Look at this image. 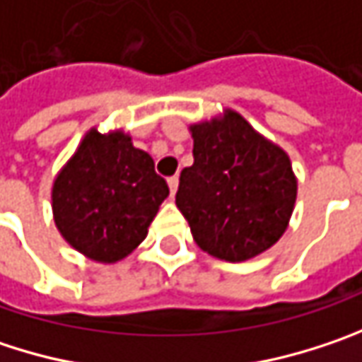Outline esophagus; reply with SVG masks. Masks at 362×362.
I'll return each instance as SVG.
<instances>
[{"instance_id": "obj_1", "label": "esophagus", "mask_w": 362, "mask_h": 362, "mask_svg": "<svg viewBox=\"0 0 362 362\" xmlns=\"http://www.w3.org/2000/svg\"><path fill=\"white\" fill-rule=\"evenodd\" d=\"M168 189H170V195L175 197L177 189H179V177H170V179H168Z\"/></svg>"}]
</instances>
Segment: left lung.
<instances>
[{
	"instance_id": "1",
	"label": "left lung",
	"mask_w": 362,
	"mask_h": 362,
	"mask_svg": "<svg viewBox=\"0 0 362 362\" xmlns=\"http://www.w3.org/2000/svg\"><path fill=\"white\" fill-rule=\"evenodd\" d=\"M194 165L183 168L177 208L202 251L245 262L278 243L297 202V175L284 148L235 109L189 125Z\"/></svg>"
}]
</instances>
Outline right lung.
<instances>
[{
    "mask_svg": "<svg viewBox=\"0 0 362 362\" xmlns=\"http://www.w3.org/2000/svg\"><path fill=\"white\" fill-rule=\"evenodd\" d=\"M167 195L152 156L127 132L90 127L53 179L51 208L57 230L78 253L115 264L146 239Z\"/></svg>",
    "mask_w": 362,
    "mask_h": 362,
    "instance_id": "obj_1",
    "label": "right lung"
}]
</instances>
